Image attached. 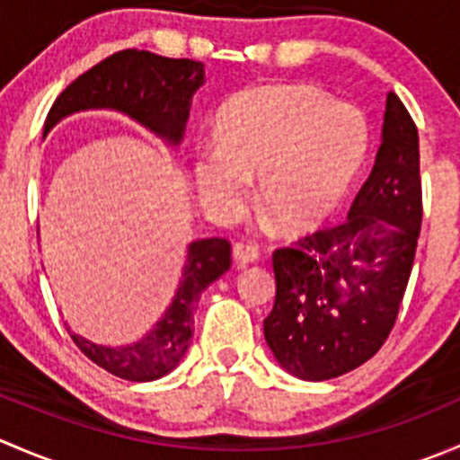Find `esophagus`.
I'll return each mask as SVG.
<instances>
[{
	"instance_id": "esophagus-1",
	"label": "esophagus",
	"mask_w": 460,
	"mask_h": 460,
	"mask_svg": "<svg viewBox=\"0 0 460 460\" xmlns=\"http://www.w3.org/2000/svg\"><path fill=\"white\" fill-rule=\"evenodd\" d=\"M231 256H234L235 262H238V267H247V264L256 262L260 258V249L256 244L252 243H235L234 249H231Z\"/></svg>"
}]
</instances>
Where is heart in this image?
<instances>
[{
  "instance_id": "1",
  "label": "heart",
  "mask_w": 460,
  "mask_h": 460,
  "mask_svg": "<svg viewBox=\"0 0 460 460\" xmlns=\"http://www.w3.org/2000/svg\"><path fill=\"white\" fill-rule=\"evenodd\" d=\"M369 146L363 111L309 84H264L235 95L217 142L193 151V182L204 207L234 216L258 175L260 204L287 231L329 216L358 173Z\"/></svg>"
}]
</instances>
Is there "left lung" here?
I'll list each match as a JSON object with an SVG mask.
<instances>
[{
	"label": "left lung",
	"mask_w": 460,
	"mask_h": 460,
	"mask_svg": "<svg viewBox=\"0 0 460 460\" xmlns=\"http://www.w3.org/2000/svg\"><path fill=\"white\" fill-rule=\"evenodd\" d=\"M419 157L414 119L387 93L374 169L347 220L276 249V303L264 318V341L285 372L336 378L387 341L423 220Z\"/></svg>",
	"instance_id": "8db88e82"
}]
</instances>
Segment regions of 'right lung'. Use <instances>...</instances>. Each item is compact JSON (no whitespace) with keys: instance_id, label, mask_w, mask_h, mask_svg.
Returning <instances> with one entry per match:
<instances>
[{"instance_id":"1","label":"right lung","mask_w":460,"mask_h":460,"mask_svg":"<svg viewBox=\"0 0 460 460\" xmlns=\"http://www.w3.org/2000/svg\"><path fill=\"white\" fill-rule=\"evenodd\" d=\"M204 64L171 59L148 50H119L59 93L44 122V137L64 118L82 111H115L151 131L169 146L182 142L193 95L204 86ZM231 264L225 238L193 240L187 247L178 289L160 320L137 341L100 345L71 332L73 342L95 365L133 383L171 374L187 356L193 336V314L202 291Z\"/></svg>"}]
</instances>
